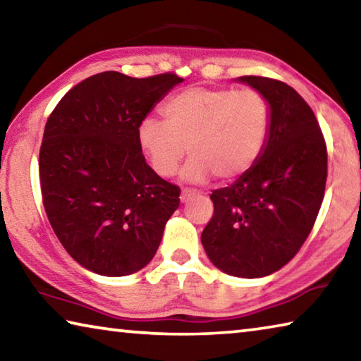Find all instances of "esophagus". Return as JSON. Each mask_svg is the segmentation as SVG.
Returning a JSON list of instances; mask_svg holds the SVG:
<instances>
[{"instance_id":"esophagus-1","label":"esophagus","mask_w":361,"mask_h":361,"mask_svg":"<svg viewBox=\"0 0 361 361\" xmlns=\"http://www.w3.org/2000/svg\"><path fill=\"white\" fill-rule=\"evenodd\" d=\"M195 194H197V191H194V189H183L181 194H180L181 202H188V200L191 199L192 195H195Z\"/></svg>"}]
</instances>
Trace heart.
Instances as JSON below:
<instances>
[{"label":"heart","instance_id":"1","mask_svg":"<svg viewBox=\"0 0 361 361\" xmlns=\"http://www.w3.org/2000/svg\"><path fill=\"white\" fill-rule=\"evenodd\" d=\"M164 121L146 118L137 127V142L157 175L176 172L186 149L183 176L205 181L215 175L234 181L252 170L271 132V106L253 89L189 87L162 106Z\"/></svg>","mask_w":361,"mask_h":361}]
</instances>
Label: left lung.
<instances>
[{"label": "left lung", "mask_w": 361, "mask_h": 361, "mask_svg": "<svg viewBox=\"0 0 361 361\" xmlns=\"http://www.w3.org/2000/svg\"><path fill=\"white\" fill-rule=\"evenodd\" d=\"M266 97L271 132L247 175L213 191V216L200 235L219 271L258 279L282 269L307 239L326 183V145L315 114L295 89L262 76H242Z\"/></svg>", "instance_id": "1"}]
</instances>
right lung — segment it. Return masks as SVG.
<instances>
[{
    "label": "right lung",
    "mask_w": 361,
    "mask_h": 361,
    "mask_svg": "<svg viewBox=\"0 0 361 361\" xmlns=\"http://www.w3.org/2000/svg\"><path fill=\"white\" fill-rule=\"evenodd\" d=\"M172 73L103 71L75 85L49 116L39 149L42 204L73 259L105 277L130 276L156 255L180 188L145 161L137 127L170 89Z\"/></svg>",
    "instance_id": "add662e5"
}]
</instances>
